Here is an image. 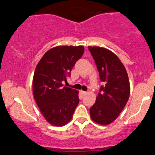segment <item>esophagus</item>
<instances>
[{"instance_id":"1","label":"esophagus","mask_w":155,"mask_h":155,"mask_svg":"<svg viewBox=\"0 0 155 155\" xmlns=\"http://www.w3.org/2000/svg\"><path fill=\"white\" fill-rule=\"evenodd\" d=\"M81 93L83 95H86V94H87V92H85V91H82V90H81Z\"/></svg>"}]
</instances>
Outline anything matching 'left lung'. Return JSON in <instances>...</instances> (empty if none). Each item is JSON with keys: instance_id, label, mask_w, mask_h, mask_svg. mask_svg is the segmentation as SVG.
Returning a JSON list of instances; mask_svg holds the SVG:
<instances>
[{"instance_id": "left-lung-1", "label": "left lung", "mask_w": 155, "mask_h": 155, "mask_svg": "<svg viewBox=\"0 0 155 155\" xmlns=\"http://www.w3.org/2000/svg\"><path fill=\"white\" fill-rule=\"evenodd\" d=\"M95 60L101 81V86L95 104L90 114L94 122L102 125L112 123L127 104L130 86L128 75L118 57L104 47H88Z\"/></svg>"}]
</instances>
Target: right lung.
<instances>
[{
  "instance_id": "1",
  "label": "right lung",
  "mask_w": 155,
  "mask_h": 155,
  "mask_svg": "<svg viewBox=\"0 0 155 155\" xmlns=\"http://www.w3.org/2000/svg\"><path fill=\"white\" fill-rule=\"evenodd\" d=\"M83 46H58L48 50L37 64L33 92L40 111L49 124L65 125L79 102V91L63 87L76 62L84 54Z\"/></svg>"
}]
</instances>
